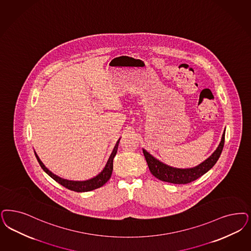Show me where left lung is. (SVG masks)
<instances>
[{
  "instance_id": "left-lung-1",
  "label": "left lung",
  "mask_w": 251,
  "mask_h": 251,
  "mask_svg": "<svg viewBox=\"0 0 251 251\" xmlns=\"http://www.w3.org/2000/svg\"><path fill=\"white\" fill-rule=\"evenodd\" d=\"M225 130L223 133L222 141L219 147H217L216 150L213 152V154L202 163L190 169L173 168L162 163L152 155H150L145 149H143V152L150 172L158 180L177 184H185L199 179V177L207 173L214 165L216 164L225 146Z\"/></svg>"
}]
</instances>
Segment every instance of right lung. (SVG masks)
Instances as JSON below:
<instances>
[{"label":"right lung","instance_id":"1","mask_svg":"<svg viewBox=\"0 0 251 251\" xmlns=\"http://www.w3.org/2000/svg\"><path fill=\"white\" fill-rule=\"evenodd\" d=\"M120 140H118L116 146L113 149L112 153L109 156L108 160H107V163L105 165V167L104 168V170L99 173L97 176H95L94 178L90 179V180H87V181H82V182H78V181H69V180H66V179H63L58 177L57 175L53 174L51 173L45 166L44 163L41 161V159L39 158L38 155L35 153V156L36 158L39 162L40 166L42 167V169L44 170L45 173H47L50 177H52V179L55 181V182L60 183L61 185H63L64 187L68 188L69 190L75 191V192H88V191L95 190L97 189L101 186H103L105 182H107L110 177H111V174H112L113 171V159L117 154V151H118V147H119V143H120Z\"/></svg>","mask_w":251,"mask_h":251}]
</instances>
